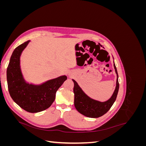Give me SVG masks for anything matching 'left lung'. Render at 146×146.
<instances>
[{
  "mask_svg": "<svg viewBox=\"0 0 146 146\" xmlns=\"http://www.w3.org/2000/svg\"><path fill=\"white\" fill-rule=\"evenodd\" d=\"M114 68L117 74L116 86L111 98L104 102L94 100L88 97L82 91L78 83L74 80H72L74 83V105L79 113L88 117L97 118L103 116L111 108L116 99L119 88L118 74L115 64H114Z\"/></svg>",
  "mask_w": 146,
  "mask_h": 146,
  "instance_id": "obj_1",
  "label": "left lung"
}]
</instances>
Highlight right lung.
Instances as JSON below:
<instances>
[{
  "label": "right lung",
  "instance_id": "obj_1",
  "mask_svg": "<svg viewBox=\"0 0 146 146\" xmlns=\"http://www.w3.org/2000/svg\"><path fill=\"white\" fill-rule=\"evenodd\" d=\"M29 42H24L13 51L7 68V79L13 100L26 111L33 113L50 107L55 100L57 90L67 80V77L60 76L39 85L26 83L20 68V56Z\"/></svg>",
  "mask_w": 146,
  "mask_h": 146
}]
</instances>
